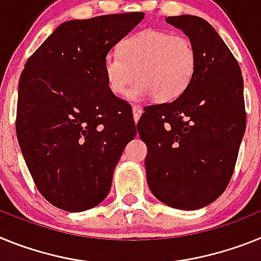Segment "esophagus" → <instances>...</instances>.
<instances>
[{"mask_svg":"<svg viewBox=\"0 0 261 261\" xmlns=\"http://www.w3.org/2000/svg\"><path fill=\"white\" fill-rule=\"evenodd\" d=\"M142 113H143V109L140 108L139 105H133V114H134V121H135V123L139 121Z\"/></svg>","mask_w":261,"mask_h":261,"instance_id":"esophagus-1","label":"esophagus"}]
</instances>
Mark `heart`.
Segmentation results:
<instances>
[{"label": "heart", "instance_id": "heart-1", "mask_svg": "<svg viewBox=\"0 0 261 261\" xmlns=\"http://www.w3.org/2000/svg\"><path fill=\"white\" fill-rule=\"evenodd\" d=\"M197 65L193 43L184 35L168 31H139L119 44V54L103 58V74L112 93L121 96L137 77L128 92L130 99L153 96L158 101H172L189 87Z\"/></svg>", "mask_w": 261, "mask_h": 261}]
</instances>
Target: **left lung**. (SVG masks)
Here are the masks:
<instances>
[{
    "label": "left lung",
    "instance_id": "8db88e82",
    "mask_svg": "<svg viewBox=\"0 0 261 261\" xmlns=\"http://www.w3.org/2000/svg\"><path fill=\"white\" fill-rule=\"evenodd\" d=\"M192 40L194 76L180 97L144 108L138 133L147 146V182L165 205L196 210L227 188L246 130L243 77L214 27L194 15L168 17Z\"/></svg>",
    "mask_w": 261,
    "mask_h": 261
}]
</instances>
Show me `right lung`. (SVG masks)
I'll list each match as a JSON object with an SVG mask.
<instances>
[{
    "mask_svg": "<svg viewBox=\"0 0 261 261\" xmlns=\"http://www.w3.org/2000/svg\"><path fill=\"white\" fill-rule=\"evenodd\" d=\"M144 18L109 14L62 23L24 64L17 138L36 188L65 212L101 203L126 144L131 106L109 89L103 58Z\"/></svg>",
    "mask_w": 261,
    "mask_h": 261,
    "instance_id": "obj_1",
    "label": "right lung"
}]
</instances>
